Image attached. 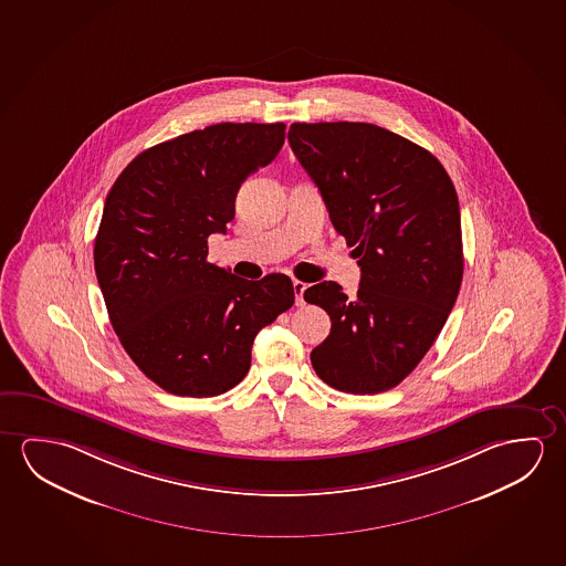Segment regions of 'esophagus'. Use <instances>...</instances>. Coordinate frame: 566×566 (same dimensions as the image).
<instances>
[{"label": "esophagus", "instance_id": "esophagus-1", "mask_svg": "<svg viewBox=\"0 0 566 566\" xmlns=\"http://www.w3.org/2000/svg\"><path fill=\"white\" fill-rule=\"evenodd\" d=\"M305 287H307V284H304V282H300V280H296L294 282V294H296V305H304V292Z\"/></svg>", "mask_w": 566, "mask_h": 566}]
</instances>
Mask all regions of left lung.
Returning a JSON list of instances; mask_svg holds the SVG:
<instances>
[{
  "label": "left lung",
  "instance_id": "8db88e82",
  "mask_svg": "<svg viewBox=\"0 0 566 566\" xmlns=\"http://www.w3.org/2000/svg\"><path fill=\"white\" fill-rule=\"evenodd\" d=\"M287 140L360 266L357 296L337 282L304 292L331 317L314 370L347 394L390 390L426 357L461 290L454 186L429 150L373 123H292Z\"/></svg>",
  "mask_w": 566,
  "mask_h": 566
}]
</instances>
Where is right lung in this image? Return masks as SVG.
Listing matches in <instances>:
<instances>
[{
    "label": "right lung",
    "instance_id": "1",
    "mask_svg": "<svg viewBox=\"0 0 566 566\" xmlns=\"http://www.w3.org/2000/svg\"><path fill=\"white\" fill-rule=\"evenodd\" d=\"M284 123H218L143 150L105 198L97 284L123 348L176 396L243 380L252 340L294 304L286 274L239 279L208 262V237L235 218L241 184L284 145Z\"/></svg>",
    "mask_w": 566,
    "mask_h": 566
}]
</instances>
